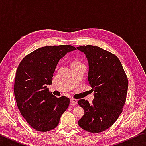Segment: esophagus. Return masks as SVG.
Masks as SVG:
<instances>
[{
    "label": "esophagus",
    "instance_id": "1",
    "mask_svg": "<svg viewBox=\"0 0 146 146\" xmlns=\"http://www.w3.org/2000/svg\"><path fill=\"white\" fill-rule=\"evenodd\" d=\"M78 102V100L75 99V98H71V102L73 103V104H76Z\"/></svg>",
    "mask_w": 146,
    "mask_h": 146
}]
</instances>
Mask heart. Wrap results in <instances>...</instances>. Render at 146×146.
I'll return each instance as SVG.
<instances>
[{
  "mask_svg": "<svg viewBox=\"0 0 146 146\" xmlns=\"http://www.w3.org/2000/svg\"><path fill=\"white\" fill-rule=\"evenodd\" d=\"M78 62H78V61H74L73 63H78Z\"/></svg>",
  "mask_w": 146,
  "mask_h": 146,
  "instance_id": "1",
  "label": "heart"
}]
</instances>
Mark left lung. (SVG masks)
<instances>
[{"label":"left lung","instance_id":"obj_1","mask_svg":"<svg viewBox=\"0 0 146 146\" xmlns=\"http://www.w3.org/2000/svg\"><path fill=\"white\" fill-rule=\"evenodd\" d=\"M89 63L88 81L95 98L91 104L80 99L84 114L78 123L88 132L97 133L108 129L122 112L126 100L128 79L117 56L98 46L77 47Z\"/></svg>","mask_w":146,"mask_h":146}]
</instances>
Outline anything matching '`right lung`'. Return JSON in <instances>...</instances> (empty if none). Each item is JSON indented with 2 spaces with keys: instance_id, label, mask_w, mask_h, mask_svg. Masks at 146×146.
Returning a JSON list of instances; mask_svg holds the SVG:
<instances>
[{
  "instance_id": "obj_1",
  "label": "right lung",
  "mask_w": 146,
  "mask_h": 146,
  "mask_svg": "<svg viewBox=\"0 0 146 146\" xmlns=\"http://www.w3.org/2000/svg\"><path fill=\"white\" fill-rule=\"evenodd\" d=\"M76 49L71 45L42 47L26 55L19 64L14 84L17 105L26 122L38 131L55 128L68 108L70 98H56L47 86L52 84L60 59Z\"/></svg>"
}]
</instances>
